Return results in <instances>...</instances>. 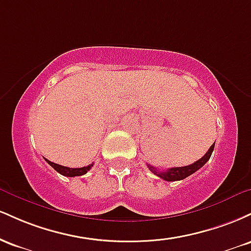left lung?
<instances>
[{"label": "left lung", "mask_w": 251, "mask_h": 251, "mask_svg": "<svg viewBox=\"0 0 251 251\" xmlns=\"http://www.w3.org/2000/svg\"><path fill=\"white\" fill-rule=\"evenodd\" d=\"M214 148H215V143L210 146L208 152H206V153L204 154L201 159H198L197 162L191 164V165L180 166V168H171L168 170H163V171H159V170L153 168V166H151L150 164H148V168L151 170L154 175H157L158 177H160L164 180H168V181L181 180V179H184V178L189 177L190 175L195 174L197 170H200L201 166L204 165V164L208 162V160L210 159V157H211L212 151H214Z\"/></svg>", "instance_id": "1"}]
</instances>
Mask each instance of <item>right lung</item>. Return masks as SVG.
Instances as JSON below:
<instances>
[{"mask_svg":"<svg viewBox=\"0 0 251 251\" xmlns=\"http://www.w3.org/2000/svg\"><path fill=\"white\" fill-rule=\"evenodd\" d=\"M46 162L50 164V165L54 170H55V171L59 172V174H61L62 176H66V177H75V176H82V175H85L87 171H89V169L93 166V164H91V165L83 166V168L72 169V168H67V166H62V165H59V164L50 162L48 159H46Z\"/></svg>","mask_w":251,"mask_h":251,"instance_id":"right-lung-1","label":"right lung"}]
</instances>
